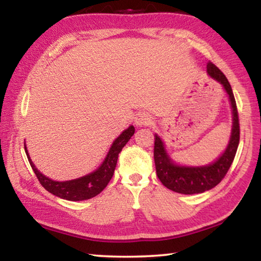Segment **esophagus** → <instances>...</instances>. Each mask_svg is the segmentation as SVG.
Returning <instances> with one entry per match:
<instances>
[{
	"label": "esophagus",
	"mask_w": 261,
	"mask_h": 261,
	"mask_svg": "<svg viewBox=\"0 0 261 261\" xmlns=\"http://www.w3.org/2000/svg\"><path fill=\"white\" fill-rule=\"evenodd\" d=\"M153 117L151 114H148L146 112H140L136 115L135 117V123L136 125L138 126H149L153 124Z\"/></svg>",
	"instance_id": "34e87169"
}]
</instances>
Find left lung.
Here are the masks:
<instances>
[{
  "instance_id": "1",
  "label": "left lung",
  "mask_w": 261,
  "mask_h": 261,
  "mask_svg": "<svg viewBox=\"0 0 261 261\" xmlns=\"http://www.w3.org/2000/svg\"><path fill=\"white\" fill-rule=\"evenodd\" d=\"M207 72L211 77L222 84L230 99L233 121L230 141L222 155L212 165L196 168L179 167L174 165L168 156L160 137L158 135L154 136V162L158 177L166 188L177 193H202L216 187L228 173L240 144V118L230 84L223 72L212 62L207 63Z\"/></svg>"
}]
</instances>
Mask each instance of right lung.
Here are the masks:
<instances>
[{"label":"right lung","instance_id":"add662e5","mask_svg":"<svg viewBox=\"0 0 261 261\" xmlns=\"http://www.w3.org/2000/svg\"><path fill=\"white\" fill-rule=\"evenodd\" d=\"M134 134L135 127L132 125L127 127L125 131H123L121 136L113 143L108 155L105 159L102 165H101L99 169L95 170L94 173L88 174L86 176H84V177L77 179L65 180V182H56V180H53L46 177V176H43L40 171L35 168L32 161H31L29 153L26 151V147L25 152L35 176H37L39 182H40V184L48 192L62 198V199H67L71 201L86 200L90 199V198L95 197L96 194H99L106 187H107L109 180L113 177L115 168H116L118 154L121 153L122 148L125 146V144L130 140Z\"/></svg>","mask_w":261,"mask_h":261}]
</instances>
